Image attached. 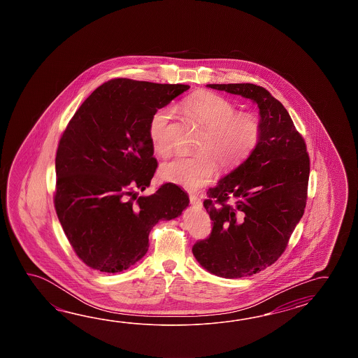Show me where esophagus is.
Listing matches in <instances>:
<instances>
[{"label":"esophagus","mask_w":358,"mask_h":358,"mask_svg":"<svg viewBox=\"0 0 358 358\" xmlns=\"http://www.w3.org/2000/svg\"><path fill=\"white\" fill-rule=\"evenodd\" d=\"M189 201L190 203L193 206H197V207H201V206H202V201H201V198L196 196V194H189Z\"/></svg>","instance_id":"34e87169"}]
</instances>
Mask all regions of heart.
<instances>
[{"instance_id": "b5f03b06", "label": "heart", "mask_w": 358, "mask_h": 358, "mask_svg": "<svg viewBox=\"0 0 358 358\" xmlns=\"http://www.w3.org/2000/svg\"><path fill=\"white\" fill-rule=\"evenodd\" d=\"M187 114L205 127L199 139L197 155L176 157L161 165V179L196 190L211 180L216 164L230 170L243 162L259 145L261 127L255 116L238 113L236 106L213 92H197L182 102ZM173 111L161 107L153 113L148 124V137L155 152L168 156L173 150Z\"/></svg>"}]
</instances>
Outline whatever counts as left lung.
<instances>
[{
  "instance_id": "1",
  "label": "left lung",
  "mask_w": 358,
  "mask_h": 358,
  "mask_svg": "<svg viewBox=\"0 0 358 358\" xmlns=\"http://www.w3.org/2000/svg\"><path fill=\"white\" fill-rule=\"evenodd\" d=\"M241 94L259 108V145L229 176L207 190L213 220L192 252L211 274L236 279L271 266L285 251L307 202L310 157L282 102L256 84H207Z\"/></svg>"
}]
</instances>
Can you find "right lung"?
I'll return each instance as SVG.
<instances>
[{"instance_id":"1","label":"right lung","mask_w":358,"mask_h":358,"mask_svg":"<svg viewBox=\"0 0 358 358\" xmlns=\"http://www.w3.org/2000/svg\"><path fill=\"white\" fill-rule=\"evenodd\" d=\"M188 90L185 84L111 79L93 91L64 130L55 160V208L87 266L113 274L129 268L148 251L151 229L176 219L189 203L174 182L138 197L157 169L150 119Z\"/></svg>"}]
</instances>
